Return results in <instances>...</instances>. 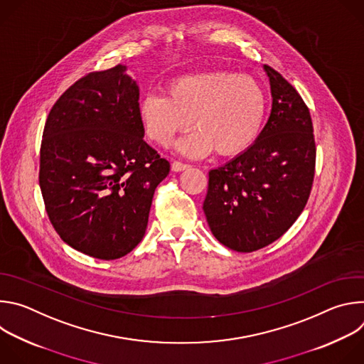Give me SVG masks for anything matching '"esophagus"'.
Listing matches in <instances>:
<instances>
[{
  "label": "esophagus",
  "instance_id": "esophagus-1",
  "mask_svg": "<svg viewBox=\"0 0 364 364\" xmlns=\"http://www.w3.org/2000/svg\"><path fill=\"white\" fill-rule=\"evenodd\" d=\"M171 168H173V171H184V170L190 168V166L184 164V163H180V161H173Z\"/></svg>",
  "mask_w": 364,
  "mask_h": 364
}]
</instances>
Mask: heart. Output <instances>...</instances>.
Masks as SVG:
<instances>
[{
  "mask_svg": "<svg viewBox=\"0 0 364 364\" xmlns=\"http://www.w3.org/2000/svg\"><path fill=\"white\" fill-rule=\"evenodd\" d=\"M268 96L255 77L229 70H205L168 82L167 95L148 93L138 105L146 136L167 146L190 125L196 127L176 148L190 157L216 149L237 155L262 131Z\"/></svg>",
  "mask_w": 364,
  "mask_h": 364,
  "instance_id": "1",
  "label": "heart"
}]
</instances>
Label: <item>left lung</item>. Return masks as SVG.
I'll list each match as a JSON object with an SVG mask.
<instances>
[{
    "instance_id": "left-lung-1",
    "label": "left lung",
    "mask_w": 364,
    "mask_h": 364,
    "mask_svg": "<svg viewBox=\"0 0 364 364\" xmlns=\"http://www.w3.org/2000/svg\"><path fill=\"white\" fill-rule=\"evenodd\" d=\"M269 77L272 109L257 139L210 170L203 210L215 237L236 252L279 239L298 219L314 180L316 142L309 111L277 70Z\"/></svg>"
}]
</instances>
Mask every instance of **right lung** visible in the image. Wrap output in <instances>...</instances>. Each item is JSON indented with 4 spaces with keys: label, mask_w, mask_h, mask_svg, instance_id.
I'll return each instance as SVG.
<instances>
[{
    "label": "right lung",
    "mask_w": 364,
    "mask_h": 364,
    "mask_svg": "<svg viewBox=\"0 0 364 364\" xmlns=\"http://www.w3.org/2000/svg\"><path fill=\"white\" fill-rule=\"evenodd\" d=\"M139 87L125 65L73 83L51 108L40 149L48 219L73 249L118 259L144 237L170 163L144 141Z\"/></svg>",
    "instance_id": "add662e5"
}]
</instances>
